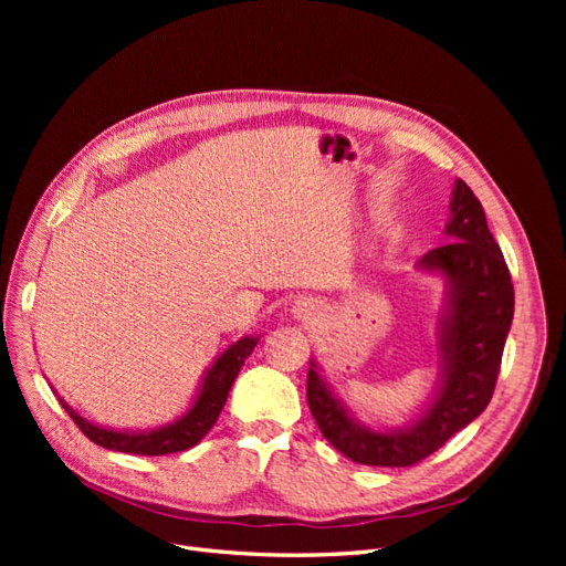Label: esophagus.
Instances as JSON below:
<instances>
[{
    "label": "esophagus",
    "instance_id": "1",
    "mask_svg": "<svg viewBox=\"0 0 566 566\" xmlns=\"http://www.w3.org/2000/svg\"><path fill=\"white\" fill-rule=\"evenodd\" d=\"M316 304L314 302H306V300H302V302H297L295 304V314H297V318H302V321H312V318H316Z\"/></svg>",
    "mask_w": 566,
    "mask_h": 566
}]
</instances>
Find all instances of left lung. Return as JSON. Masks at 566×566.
Returning <instances> with one entry per match:
<instances>
[{
    "label": "left lung",
    "mask_w": 566,
    "mask_h": 566,
    "mask_svg": "<svg viewBox=\"0 0 566 566\" xmlns=\"http://www.w3.org/2000/svg\"><path fill=\"white\" fill-rule=\"evenodd\" d=\"M447 233L451 241L420 260L422 269H437L451 283V306L441 328L443 385L413 427L387 434L358 427L314 366L310 368L306 401L321 434L361 465H416L470 424L493 397L515 314V287L505 256L489 231L482 202L462 179L453 188Z\"/></svg>",
    "instance_id": "left-lung-1"
}]
</instances>
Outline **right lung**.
<instances>
[{
    "label": "right lung",
    "instance_id": "right-lung-1",
    "mask_svg": "<svg viewBox=\"0 0 566 566\" xmlns=\"http://www.w3.org/2000/svg\"><path fill=\"white\" fill-rule=\"evenodd\" d=\"M256 342H260V337H243L221 354L208 370V378L202 382V389L198 394L193 408L188 410L184 418H179L177 422L167 427H160V430H153V432L104 430V427H96L84 418H80L65 401H61V406L67 410V416L75 420V424L80 427V432L84 437L108 451L134 453V455H167V453L186 451L196 447V443L212 430L221 408L227 403L235 375L241 373L245 358L252 354Z\"/></svg>",
    "mask_w": 566,
    "mask_h": 566
}]
</instances>
